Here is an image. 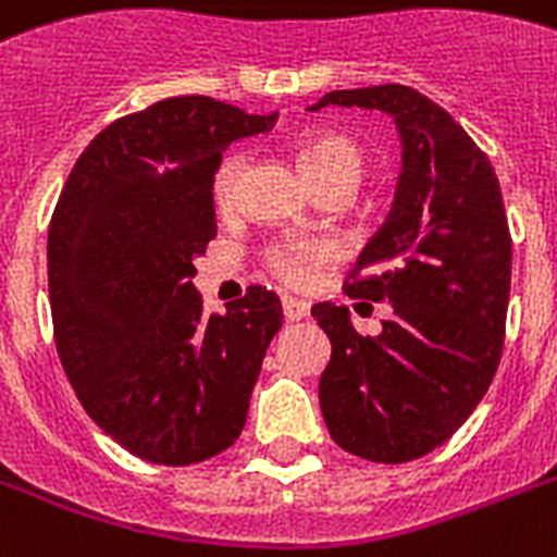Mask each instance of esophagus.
<instances>
[{"mask_svg":"<svg viewBox=\"0 0 557 557\" xmlns=\"http://www.w3.org/2000/svg\"><path fill=\"white\" fill-rule=\"evenodd\" d=\"M283 314H286V321H304L309 314V304L297 300V297H283Z\"/></svg>","mask_w":557,"mask_h":557,"instance_id":"obj_1","label":"esophagus"}]
</instances>
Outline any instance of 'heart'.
Here are the masks:
<instances>
[{"label": "heart", "mask_w": 557, "mask_h": 557, "mask_svg": "<svg viewBox=\"0 0 557 557\" xmlns=\"http://www.w3.org/2000/svg\"><path fill=\"white\" fill-rule=\"evenodd\" d=\"M297 168L312 187L341 185L347 190H356L367 173V156L347 135L309 133L297 144ZM239 170H243V156H236V152L219 161L213 182H210L216 208L231 205ZM318 260H321V248L312 243H283L269 248L265 253L269 269L295 286H306L312 280Z\"/></svg>", "instance_id": "obj_1"}]
</instances>
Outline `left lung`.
I'll return each mask as SVG.
<instances>
[{
	"mask_svg": "<svg viewBox=\"0 0 557 557\" xmlns=\"http://www.w3.org/2000/svg\"><path fill=\"white\" fill-rule=\"evenodd\" d=\"M323 107L393 117L401 176L387 222L347 286L349 295L389 304L379 335H358L347 306H312L332 344L318 387L321 413L349 454L410 462L474 413L500 364L511 283L500 182L466 129L410 86L330 91L309 112Z\"/></svg>",
	"mask_w": 557,
	"mask_h": 557,
	"instance_id": "obj_1",
	"label": "left lung"
}]
</instances>
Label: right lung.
<instances>
[{"instance_id":"obj_1","label":"right lung","mask_w":557,"mask_h":557,"mask_svg":"<svg viewBox=\"0 0 557 557\" xmlns=\"http://www.w3.org/2000/svg\"><path fill=\"white\" fill-rule=\"evenodd\" d=\"M274 121L201 95L117 117L83 150L48 225L65 375L100 431L156 466L234 445L283 326L269 288L208 318L190 280L216 236L210 182L222 152Z\"/></svg>"}]
</instances>
